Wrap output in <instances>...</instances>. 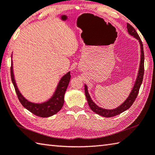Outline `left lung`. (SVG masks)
<instances>
[{"label": "left lung", "mask_w": 155, "mask_h": 155, "mask_svg": "<svg viewBox=\"0 0 155 155\" xmlns=\"http://www.w3.org/2000/svg\"><path fill=\"white\" fill-rule=\"evenodd\" d=\"M127 29H128V31L130 35L134 36L137 39H138L139 42L140 44V48H141V58H140V68H139L138 74L137 78H136V83L134 84V86L133 87L131 93H130L128 97L126 99V100L124 101L122 105H120L119 107L114 109V110H105V109H103L101 107H99L95 103H94L91 97L89 95V93L87 91V85H84V92H85V95L87 99L88 104H89L90 108L91 109V110L93 111L95 113L97 114L100 116H104L105 117H110L113 116H116L117 115H119L121 113H122L124 111L127 110L131 107L133 103L134 102L136 98L137 97V95L139 92V89H140L141 84L143 81V77H144V50H143V44L141 39L139 37L138 33L136 32L135 29L130 24L127 23Z\"/></svg>", "instance_id": "1"}]
</instances>
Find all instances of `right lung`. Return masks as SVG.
Listing matches in <instances>:
<instances>
[{
  "label": "right lung",
  "mask_w": 155,
  "mask_h": 155,
  "mask_svg": "<svg viewBox=\"0 0 155 155\" xmlns=\"http://www.w3.org/2000/svg\"><path fill=\"white\" fill-rule=\"evenodd\" d=\"M11 77L17 97L19 99L21 104H22L24 107L26 108L30 112H31L32 114L41 117H48L57 114L61 110L64 105V94L71 77V73L68 72L67 74L63 76L61 79H60L58 84L56 91L50 99L46 102L42 103V104H35V103H31L27 101L19 92L15 81L13 71V64L12 63L11 66Z\"/></svg>",
  "instance_id": "1"
}]
</instances>
